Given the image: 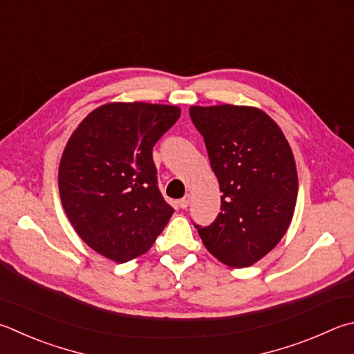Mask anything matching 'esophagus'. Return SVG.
I'll return each instance as SVG.
<instances>
[{
	"label": "esophagus",
	"mask_w": 354,
	"mask_h": 354,
	"mask_svg": "<svg viewBox=\"0 0 354 354\" xmlns=\"http://www.w3.org/2000/svg\"><path fill=\"white\" fill-rule=\"evenodd\" d=\"M189 204H190V195H185L183 199H179V203H178V205L181 209H187Z\"/></svg>",
	"instance_id": "esophagus-1"
}]
</instances>
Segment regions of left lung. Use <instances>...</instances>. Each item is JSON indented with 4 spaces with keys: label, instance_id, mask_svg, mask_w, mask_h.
I'll return each mask as SVG.
<instances>
[{
    "label": "left lung",
    "instance_id": "1",
    "mask_svg": "<svg viewBox=\"0 0 354 354\" xmlns=\"http://www.w3.org/2000/svg\"><path fill=\"white\" fill-rule=\"evenodd\" d=\"M221 192V212L199 227L204 246L230 268H248L277 246L291 224L299 179L291 147L260 108L190 106Z\"/></svg>",
    "mask_w": 354,
    "mask_h": 354
}]
</instances>
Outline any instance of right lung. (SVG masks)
I'll return each instance as SVG.
<instances>
[{
	"label": "right lung",
	"instance_id": "add662e5",
	"mask_svg": "<svg viewBox=\"0 0 354 354\" xmlns=\"http://www.w3.org/2000/svg\"><path fill=\"white\" fill-rule=\"evenodd\" d=\"M181 108L111 102L71 134L59 167L63 209L77 235L115 263L145 254L173 215L158 189L153 145Z\"/></svg>",
	"mask_w": 354,
	"mask_h": 354
}]
</instances>
